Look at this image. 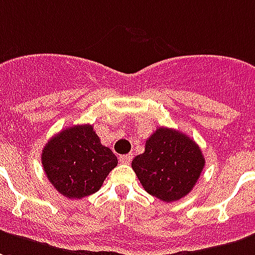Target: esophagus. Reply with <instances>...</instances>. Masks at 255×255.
Listing matches in <instances>:
<instances>
[{
  "instance_id": "1",
  "label": "esophagus",
  "mask_w": 255,
  "mask_h": 255,
  "mask_svg": "<svg viewBox=\"0 0 255 255\" xmlns=\"http://www.w3.org/2000/svg\"><path fill=\"white\" fill-rule=\"evenodd\" d=\"M119 161H120V163H124V165H128V163H131V161H132V155H120L119 156Z\"/></svg>"
}]
</instances>
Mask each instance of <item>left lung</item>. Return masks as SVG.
Instances as JSON below:
<instances>
[{
  "mask_svg": "<svg viewBox=\"0 0 255 255\" xmlns=\"http://www.w3.org/2000/svg\"><path fill=\"white\" fill-rule=\"evenodd\" d=\"M205 159L195 140L173 128L159 127L146 140L144 152L133 158L132 169L147 193L171 203L193 189Z\"/></svg>",
  "mask_w": 255,
  "mask_h": 255,
  "instance_id": "obj_1",
  "label": "left lung"
}]
</instances>
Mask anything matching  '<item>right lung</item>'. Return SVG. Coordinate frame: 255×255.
<instances>
[{"label":"right lung","instance_id":"obj_1","mask_svg":"<svg viewBox=\"0 0 255 255\" xmlns=\"http://www.w3.org/2000/svg\"><path fill=\"white\" fill-rule=\"evenodd\" d=\"M41 163L47 178L60 195L82 199L103 186L118 158L100 142L93 126L66 128L46 143Z\"/></svg>","mask_w":255,"mask_h":255}]
</instances>
